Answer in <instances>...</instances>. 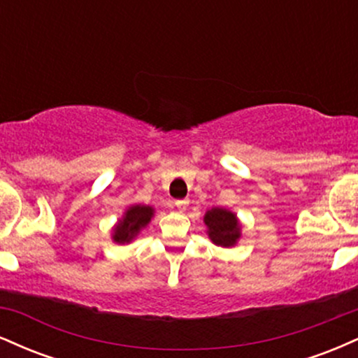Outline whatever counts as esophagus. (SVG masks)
<instances>
[{
  "label": "esophagus",
  "mask_w": 358,
  "mask_h": 358,
  "mask_svg": "<svg viewBox=\"0 0 358 358\" xmlns=\"http://www.w3.org/2000/svg\"><path fill=\"white\" fill-rule=\"evenodd\" d=\"M175 205H176V208H178L180 212H183L185 208L188 207V200H187V199H183V200H175Z\"/></svg>",
  "instance_id": "34e87169"
}]
</instances>
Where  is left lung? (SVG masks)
I'll return each instance as SVG.
<instances>
[{
	"label": "left lung",
	"mask_w": 358,
	"mask_h": 358,
	"mask_svg": "<svg viewBox=\"0 0 358 358\" xmlns=\"http://www.w3.org/2000/svg\"><path fill=\"white\" fill-rule=\"evenodd\" d=\"M203 224L207 236L219 248H236L242 236V224L237 213L224 207H213L205 212Z\"/></svg>",
	"instance_id": "obj_1"
}]
</instances>
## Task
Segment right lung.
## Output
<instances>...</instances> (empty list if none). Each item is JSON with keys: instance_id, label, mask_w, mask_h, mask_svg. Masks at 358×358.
Segmentation results:
<instances>
[{"instance_id": "obj_1", "label": "right lung", "mask_w": 358, "mask_h": 358, "mask_svg": "<svg viewBox=\"0 0 358 358\" xmlns=\"http://www.w3.org/2000/svg\"><path fill=\"white\" fill-rule=\"evenodd\" d=\"M155 217V208L151 205H131L127 207L122 217L119 219L113 227V242L116 244H131L138 237V234L143 231V229L148 227L151 219Z\"/></svg>"}]
</instances>
